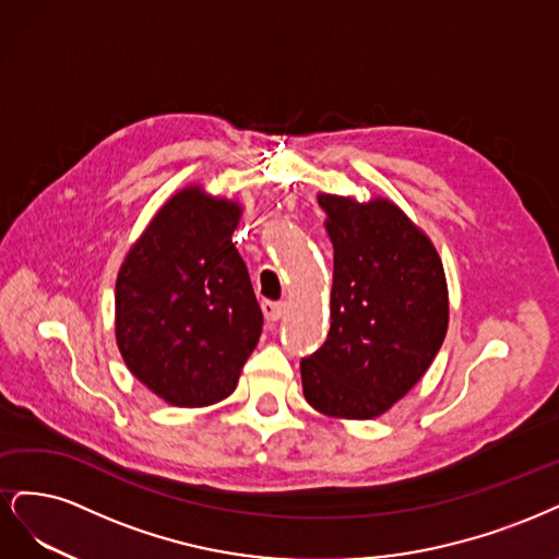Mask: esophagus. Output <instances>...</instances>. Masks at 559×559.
<instances>
[{
  "instance_id": "1",
  "label": "esophagus",
  "mask_w": 559,
  "mask_h": 559,
  "mask_svg": "<svg viewBox=\"0 0 559 559\" xmlns=\"http://www.w3.org/2000/svg\"><path fill=\"white\" fill-rule=\"evenodd\" d=\"M285 311H287V304L285 301H264L262 304V313H264V318L269 322L281 320L285 316Z\"/></svg>"
}]
</instances>
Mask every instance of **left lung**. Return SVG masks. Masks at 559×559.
Instances as JSON below:
<instances>
[{"mask_svg":"<svg viewBox=\"0 0 559 559\" xmlns=\"http://www.w3.org/2000/svg\"><path fill=\"white\" fill-rule=\"evenodd\" d=\"M334 246L330 334L301 359L304 397L322 416L371 420L416 385L448 332L443 262L385 197L318 192Z\"/></svg>","mask_w":559,"mask_h":559,"instance_id":"left-lung-1","label":"left lung"}]
</instances>
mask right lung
Instances as JSON below:
<instances>
[{"instance_id": "obj_1", "label": "right lung", "mask_w": 559, "mask_h": 559, "mask_svg": "<svg viewBox=\"0 0 559 559\" xmlns=\"http://www.w3.org/2000/svg\"><path fill=\"white\" fill-rule=\"evenodd\" d=\"M241 215L239 202L186 186L120 264L118 350L136 381L171 406L229 397L260 341V304L231 243Z\"/></svg>"}]
</instances>
